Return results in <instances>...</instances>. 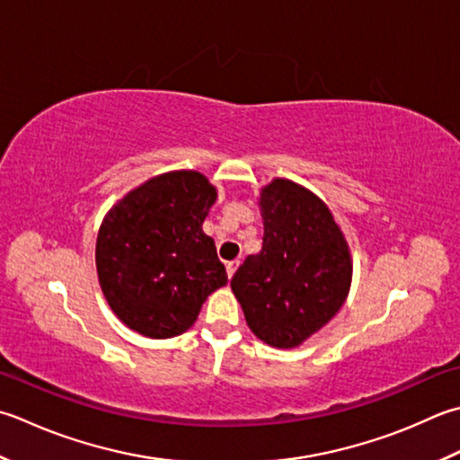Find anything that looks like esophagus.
<instances>
[{
  "mask_svg": "<svg viewBox=\"0 0 460 460\" xmlns=\"http://www.w3.org/2000/svg\"><path fill=\"white\" fill-rule=\"evenodd\" d=\"M237 267H239V261H229V263L225 265V269H227V277H229V279H231L233 275H235Z\"/></svg>",
  "mask_w": 460,
  "mask_h": 460,
  "instance_id": "34e87169",
  "label": "esophagus"
}]
</instances>
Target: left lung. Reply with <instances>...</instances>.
Listing matches in <instances>:
<instances>
[{"instance_id":"left-lung-1","label":"left lung","mask_w":460,"mask_h":460,"mask_svg":"<svg viewBox=\"0 0 460 460\" xmlns=\"http://www.w3.org/2000/svg\"><path fill=\"white\" fill-rule=\"evenodd\" d=\"M263 247L231 279L249 329L267 345L291 349L335 317L350 287V255L317 195L289 179L261 191Z\"/></svg>"}]
</instances>
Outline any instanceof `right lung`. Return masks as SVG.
I'll return each mask as SVG.
<instances>
[{"instance_id": "add662e5", "label": "right lung", "mask_w": 460, "mask_h": 460, "mask_svg": "<svg viewBox=\"0 0 460 460\" xmlns=\"http://www.w3.org/2000/svg\"><path fill=\"white\" fill-rule=\"evenodd\" d=\"M215 197L201 173L175 171L133 189L105 215L95 245L99 285L129 329L151 339L181 335L227 283L201 229Z\"/></svg>"}]
</instances>
